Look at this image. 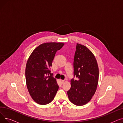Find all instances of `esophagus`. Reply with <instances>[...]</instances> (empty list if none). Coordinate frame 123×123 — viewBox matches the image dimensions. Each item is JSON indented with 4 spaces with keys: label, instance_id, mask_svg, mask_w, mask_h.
Returning <instances> with one entry per match:
<instances>
[{
    "label": "esophagus",
    "instance_id": "34e87169",
    "mask_svg": "<svg viewBox=\"0 0 123 123\" xmlns=\"http://www.w3.org/2000/svg\"><path fill=\"white\" fill-rule=\"evenodd\" d=\"M60 82H61L62 84H63V83H64V82H65V81H64V80H60Z\"/></svg>",
    "mask_w": 123,
    "mask_h": 123
}]
</instances>
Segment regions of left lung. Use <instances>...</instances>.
Masks as SVG:
<instances>
[{
	"label": "left lung",
	"instance_id": "1",
	"mask_svg": "<svg viewBox=\"0 0 123 123\" xmlns=\"http://www.w3.org/2000/svg\"><path fill=\"white\" fill-rule=\"evenodd\" d=\"M74 78L67 91L69 100L77 106L86 104L94 95L99 79L97 62L92 52L86 46L77 43L74 57ZM77 78L74 80V77Z\"/></svg>",
	"mask_w": 123,
	"mask_h": 123
}]
</instances>
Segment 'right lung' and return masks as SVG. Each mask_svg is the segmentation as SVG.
<instances>
[{
  "label": "right lung",
  "mask_w": 123,
  "mask_h": 123,
  "mask_svg": "<svg viewBox=\"0 0 123 123\" xmlns=\"http://www.w3.org/2000/svg\"><path fill=\"white\" fill-rule=\"evenodd\" d=\"M63 43L50 42L40 45L29 57L25 69L28 92L39 104L46 105L52 101L59 86L50 70L57 50Z\"/></svg>",
  "instance_id": "right-lung-1"
}]
</instances>
